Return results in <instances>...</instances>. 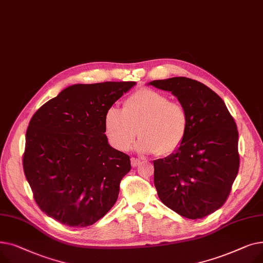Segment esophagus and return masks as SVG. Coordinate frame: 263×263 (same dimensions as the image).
<instances>
[{
  "mask_svg": "<svg viewBox=\"0 0 263 263\" xmlns=\"http://www.w3.org/2000/svg\"><path fill=\"white\" fill-rule=\"evenodd\" d=\"M140 164H141V160H140V159H136V158H131V165H132V167H136V166H139Z\"/></svg>",
  "mask_w": 263,
  "mask_h": 263,
  "instance_id": "esophagus-1",
  "label": "esophagus"
}]
</instances>
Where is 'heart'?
Returning a JSON list of instances; mask_svg holds the SVG:
<instances>
[{
	"label": "heart",
	"mask_w": 263,
	"mask_h": 263,
	"mask_svg": "<svg viewBox=\"0 0 263 263\" xmlns=\"http://www.w3.org/2000/svg\"><path fill=\"white\" fill-rule=\"evenodd\" d=\"M190 119L183 105L154 89H142L124 100L122 110L109 107L104 115V130L109 144L119 151L130 148L143 155L170 156L181 147L189 133Z\"/></svg>",
	"instance_id": "obj_1"
}]
</instances>
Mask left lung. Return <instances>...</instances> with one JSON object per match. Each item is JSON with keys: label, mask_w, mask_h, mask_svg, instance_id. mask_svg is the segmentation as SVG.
Listing matches in <instances>:
<instances>
[{"label": "left lung", "mask_w": 263, "mask_h": 263, "mask_svg": "<svg viewBox=\"0 0 263 263\" xmlns=\"http://www.w3.org/2000/svg\"><path fill=\"white\" fill-rule=\"evenodd\" d=\"M149 85L171 91L190 119L181 147L154 161L158 196L181 216L202 218L225 203L238 175L237 124L223 99L198 81L177 77Z\"/></svg>", "instance_id": "left-lung-1"}]
</instances>
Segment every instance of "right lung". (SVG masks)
I'll use <instances>...</instances> for the list:
<instances>
[{"label":"right lung","mask_w":263,"mask_h":263,"mask_svg":"<svg viewBox=\"0 0 263 263\" xmlns=\"http://www.w3.org/2000/svg\"><path fill=\"white\" fill-rule=\"evenodd\" d=\"M135 82L74 84L33 115L23 170L40 210L70 227H87L115 204L130 157L109 146L104 115Z\"/></svg>","instance_id":"add662e5"}]
</instances>
